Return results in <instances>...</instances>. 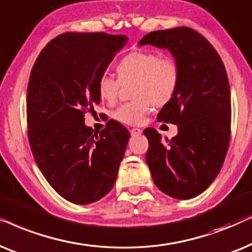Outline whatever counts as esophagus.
Returning <instances> with one entry per match:
<instances>
[{
    "label": "esophagus",
    "instance_id": "1",
    "mask_svg": "<svg viewBox=\"0 0 252 252\" xmlns=\"http://www.w3.org/2000/svg\"><path fill=\"white\" fill-rule=\"evenodd\" d=\"M140 133H142V130L138 129V128L130 129V135H131V136H138V135H140Z\"/></svg>",
    "mask_w": 252,
    "mask_h": 252
}]
</instances>
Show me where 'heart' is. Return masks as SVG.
<instances>
[{"label":"heart","mask_w":252,"mask_h":252,"mask_svg":"<svg viewBox=\"0 0 252 252\" xmlns=\"http://www.w3.org/2000/svg\"><path fill=\"white\" fill-rule=\"evenodd\" d=\"M119 79L102 75L98 79L99 96L107 102L116 101L122 84L133 83L135 100L124 102L113 112V117L128 126H138L150 113L152 103H168L179 89V63L169 55H159L153 50L138 49L126 54L116 66Z\"/></svg>","instance_id":"b5f03b06"}]
</instances>
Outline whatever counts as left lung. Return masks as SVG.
<instances>
[{"mask_svg":"<svg viewBox=\"0 0 252 252\" xmlns=\"http://www.w3.org/2000/svg\"><path fill=\"white\" fill-rule=\"evenodd\" d=\"M167 48L179 63V89L158 114L159 122L176 124L172 139L156 129L149 139L146 162L156 186L176 199H190L211 186L226 158L230 139L231 102L223 62L206 38L180 28L153 31L139 46Z\"/></svg>","mask_w":252,"mask_h":252,"instance_id":"8db88e82","label":"left lung"}]
</instances>
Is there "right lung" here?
<instances>
[{
  "label": "right lung",
  "mask_w": 252,
  "mask_h": 252,
  "mask_svg": "<svg viewBox=\"0 0 252 252\" xmlns=\"http://www.w3.org/2000/svg\"><path fill=\"white\" fill-rule=\"evenodd\" d=\"M126 36L66 32L47 43L28 85L26 119L33 157L54 190L85 205L112 190L130 133L109 120L101 131L84 124L100 103L98 79Z\"/></svg>",
  "instance_id": "right-lung-1"
}]
</instances>
